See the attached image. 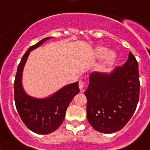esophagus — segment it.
<instances>
[{"label":"esophagus","mask_w":150,"mask_h":150,"mask_svg":"<svg viewBox=\"0 0 150 150\" xmlns=\"http://www.w3.org/2000/svg\"><path fill=\"white\" fill-rule=\"evenodd\" d=\"M84 84L85 83L83 81H79V84L78 85H79V88L81 90H82V89H83V86H84Z\"/></svg>","instance_id":"1"}]
</instances>
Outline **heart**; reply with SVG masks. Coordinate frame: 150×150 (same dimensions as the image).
<instances>
[{
    "label": "heart",
    "instance_id": "obj_1",
    "mask_svg": "<svg viewBox=\"0 0 150 150\" xmlns=\"http://www.w3.org/2000/svg\"><path fill=\"white\" fill-rule=\"evenodd\" d=\"M92 57L96 59H102L103 61L98 67V70L100 72L106 71L112 67L116 61V53L113 51L108 52V49L104 47H97L92 51Z\"/></svg>",
    "mask_w": 150,
    "mask_h": 150
}]
</instances>
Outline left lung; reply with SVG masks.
<instances>
[{
    "mask_svg": "<svg viewBox=\"0 0 150 150\" xmlns=\"http://www.w3.org/2000/svg\"><path fill=\"white\" fill-rule=\"evenodd\" d=\"M85 91L86 117L98 132L112 133L128 123L139 99L138 64L129 52L127 62L110 73L92 72Z\"/></svg>",
    "mask_w": 150,
    "mask_h": 150,
    "instance_id": "8db88e82",
    "label": "left lung"
}]
</instances>
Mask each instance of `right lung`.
Returning a JSON list of instances; mask_svg holds the SVG:
<instances>
[{
  "label": "right lung",
  "mask_w": 150,
  "mask_h": 150,
  "mask_svg": "<svg viewBox=\"0 0 150 150\" xmlns=\"http://www.w3.org/2000/svg\"><path fill=\"white\" fill-rule=\"evenodd\" d=\"M52 37L45 38L28 49L18 67L15 83V102L21 118L31 131L47 135L55 131L64 121L67 107L78 94V81L66 85L50 96L44 98L32 97L25 92L22 84L23 67L29 53Z\"/></svg>",
  "instance_id": "add662e5"
}]
</instances>
